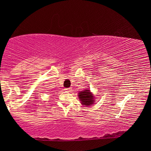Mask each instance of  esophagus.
<instances>
[{"instance_id": "obj_1", "label": "esophagus", "mask_w": 151, "mask_h": 151, "mask_svg": "<svg viewBox=\"0 0 151 151\" xmlns=\"http://www.w3.org/2000/svg\"><path fill=\"white\" fill-rule=\"evenodd\" d=\"M66 91H72V88H66Z\"/></svg>"}]
</instances>
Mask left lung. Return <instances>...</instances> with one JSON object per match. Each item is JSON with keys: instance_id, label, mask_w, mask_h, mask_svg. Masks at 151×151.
Returning <instances> with one entry per match:
<instances>
[{"instance_id": "1", "label": "left lung", "mask_w": 151, "mask_h": 151, "mask_svg": "<svg viewBox=\"0 0 151 151\" xmlns=\"http://www.w3.org/2000/svg\"><path fill=\"white\" fill-rule=\"evenodd\" d=\"M78 99H80L81 103L83 105L91 106L93 105L95 102V97L94 94L91 93L90 89H85V91L79 92L78 94Z\"/></svg>"}]
</instances>
